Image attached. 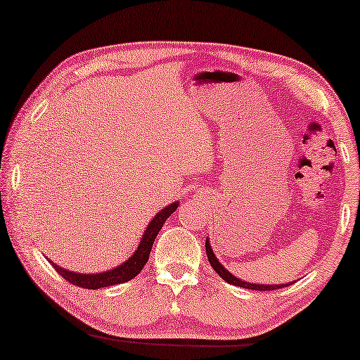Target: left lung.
Listing matches in <instances>:
<instances>
[{"instance_id": "8db88e82", "label": "left lung", "mask_w": 360, "mask_h": 360, "mask_svg": "<svg viewBox=\"0 0 360 360\" xmlns=\"http://www.w3.org/2000/svg\"><path fill=\"white\" fill-rule=\"evenodd\" d=\"M205 253H207V258H209V262H210V266L215 269V273L219 274V276H221L223 279H225L228 284H233V285H238V287H243V288H250V290H278V288H281V287H287V285H290L292 282H288V284H268V285H264V284H253V282H245V281H243V279H239V278H236V276H233L231 273H229V271L223 266V264L217 260V257H215V253H214V250H212V247H210V243H209V239H205Z\"/></svg>"}]
</instances>
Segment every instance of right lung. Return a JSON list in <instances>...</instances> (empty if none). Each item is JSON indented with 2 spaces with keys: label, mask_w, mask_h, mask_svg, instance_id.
<instances>
[{
  "label": "right lung",
  "mask_w": 360,
  "mask_h": 360,
  "mask_svg": "<svg viewBox=\"0 0 360 360\" xmlns=\"http://www.w3.org/2000/svg\"><path fill=\"white\" fill-rule=\"evenodd\" d=\"M176 207H179V202H172L170 205H167V207H164L161 212H158L155 219H153L150 221V225L146 226L143 238H141L137 250L132 253L129 260L120 264V266L105 271V273H98V274H82V273H75V271H70V269H63L52 262L51 264L56 268L57 273L60 274L65 281L70 282V284L78 285L82 288H91V290L92 288L98 290V288L122 284V282L131 281L140 273L141 269H143L145 263L148 262L151 247H153V243H155L158 233L161 231L162 225L166 223L169 217L174 214Z\"/></svg>",
  "instance_id": "obj_1"
}]
</instances>
